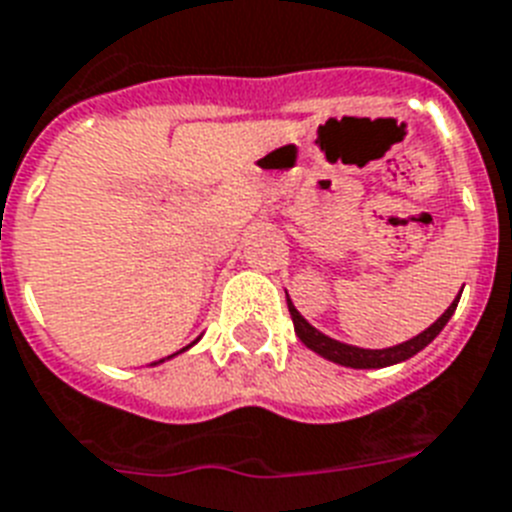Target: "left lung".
Instances as JSON below:
<instances>
[{"label":"left lung","instance_id":"1","mask_svg":"<svg viewBox=\"0 0 512 512\" xmlns=\"http://www.w3.org/2000/svg\"><path fill=\"white\" fill-rule=\"evenodd\" d=\"M460 294H463V289H460ZM458 302L460 297L452 299V305L444 310L442 318H436V323H431L426 331H421V334L413 336V339H407V342L402 344H394V347H386V350H363V347H355V344H344L339 342V339H331V336H326L315 326H310V323L299 315L297 307L292 305L289 294H286V305H289V313H292V323L294 331H297L299 336V342L305 344L307 350H313L315 355L326 357V360H331V363L336 365H344V368H389V365H397L402 363V360H410V357L418 355L423 347H429L436 336H439V331L447 326V321H450L452 313H455Z\"/></svg>","mask_w":512,"mask_h":512}]
</instances>
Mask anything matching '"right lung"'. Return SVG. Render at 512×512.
Listing matches in <instances>:
<instances>
[{"label":"right lung","instance_id":"obj_1","mask_svg":"<svg viewBox=\"0 0 512 512\" xmlns=\"http://www.w3.org/2000/svg\"><path fill=\"white\" fill-rule=\"evenodd\" d=\"M197 342H199V339H194V342H191L189 347H194V344H197ZM189 347H184V350H181V352H186V350H189ZM181 352H176V355H181ZM176 355H168V357H162V360H157V363H152V365H160V363H165V360H170V357H176Z\"/></svg>","mask_w":512,"mask_h":512}]
</instances>
